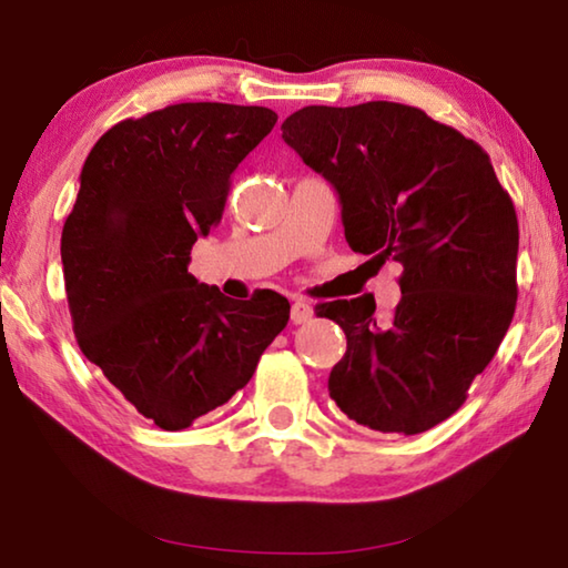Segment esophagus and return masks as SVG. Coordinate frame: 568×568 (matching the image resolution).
Returning a JSON list of instances; mask_svg holds the SVG:
<instances>
[{
  "mask_svg": "<svg viewBox=\"0 0 568 568\" xmlns=\"http://www.w3.org/2000/svg\"><path fill=\"white\" fill-rule=\"evenodd\" d=\"M311 318H313V305H311V303L295 301V303L291 305V321H293L295 325L307 323Z\"/></svg>",
  "mask_w": 568,
  "mask_h": 568,
  "instance_id": "1",
  "label": "esophagus"
}]
</instances>
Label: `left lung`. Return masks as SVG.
<instances>
[{
	"label": "left lung",
	"instance_id": "8db88e82",
	"mask_svg": "<svg viewBox=\"0 0 568 568\" xmlns=\"http://www.w3.org/2000/svg\"><path fill=\"white\" fill-rule=\"evenodd\" d=\"M281 130L338 192L355 253L378 267L403 265L388 321L373 315V295L315 305L348 341L331 371V398L365 428L423 434L464 406L511 325V197L474 140L408 104H311Z\"/></svg>",
	"mask_w": 568,
	"mask_h": 568
}]
</instances>
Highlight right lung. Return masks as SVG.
Here are the masks:
<instances>
[{"instance_id": "obj_1", "label": "right lung", "mask_w": 568, "mask_h": 568, "mask_svg": "<svg viewBox=\"0 0 568 568\" xmlns=\"http://www.w3.org/2000/svg\"><path fill=\"white\" fill-rule=\"evenodd\" d=\"M267 108L182 102L122 120L84 160L62 227V273L84 358L165 430L223 406L253 378L291 303L225 297L187 273L223 220L230 178L275 128Z\"/></svg>"}]
</instances>
